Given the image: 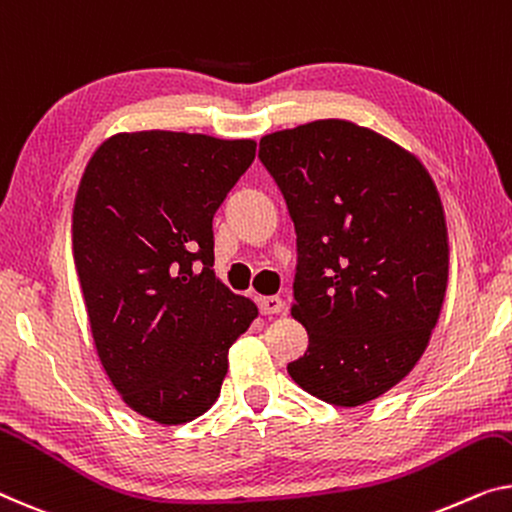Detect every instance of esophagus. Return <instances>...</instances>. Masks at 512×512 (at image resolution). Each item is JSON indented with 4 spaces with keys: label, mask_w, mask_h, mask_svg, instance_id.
<instances>
[{
    "label": "esophagus",
    "mask_w": 512,
    "mask_h": 512,
    "mask_svg": "<svg viewBox=\"0 0 512 512\" xmlns=\"http://www.w3.org/2000/svg\"><path fill=\"white\" fill-rule=\"evenodd\" d=\"M257 305L262 315H278V312L285 308V303H282L278 296H264V299H257Z\"/></svg>",
    "instance_id": "1"
}]
</instances>
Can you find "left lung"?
<instances>
[{"label":"left lung","instance_id":"1","mask_svg":"<svg viewBox=\"0 0 512 512\" xmlns=\"http://www.w3.org/2000/svg\"><path fill=\"white\" fill-rule=\"evenodd\" d=\"M296 230L292 317L308 349L289 377L335 407L379 398L414 370L448 287L439 190L400 144L345 119L259 140Z\"/></svg>","mask_w":512,"mask_h":512}]
</instances>
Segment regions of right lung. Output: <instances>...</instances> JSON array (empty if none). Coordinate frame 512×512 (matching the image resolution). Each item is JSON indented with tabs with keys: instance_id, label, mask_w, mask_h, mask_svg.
<instances>
[{
	"instance_id": "add662e5",
	"label": "right lung",
	"mask_w": 512,
	"mask_h": 512,
	"mask_svg": "<svg viewBox=\"0 0 512 512\" xmlns=\"http://www.w3.org/2000/svg\"><path fill=\"white\" fill-rule=\"evenodd\" d=\"M255 140L117 133L89 158L73 204V259L91 338L128 407L160 425L218 400L227 354L257 305L213 271V213Z\"/></svg>"
}]
</instances>
